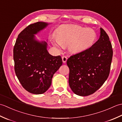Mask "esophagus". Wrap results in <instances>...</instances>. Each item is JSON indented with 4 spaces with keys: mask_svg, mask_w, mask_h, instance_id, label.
<instances>
[{
    "mask_svg": "<svg viewBox=\"0 0 122 122\" xmlns=\"http://www.w3.org/2000/svg\"><path fill=\"white\" fill-rule=\"evenodd\" d=\"M62 59L63 62L66 63V60H67V59H68V58H67V57L66 56H62Z\"/></svg>",
    "mask_w": 122,
    "mask_h": 122,
    "instance_id": "34e87169",
    "label": "esophagus"
}]
</instances>
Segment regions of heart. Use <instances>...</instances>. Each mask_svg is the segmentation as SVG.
<instances>
[{"label": "heart", "mask_w": 122, "mask_h": 122, "mask_svg": "<svg viewBox=\"0 0 122 122\" xmlns=\"http://www.w3.org/2000/svg\"><path fill=\"white\" fill-rule=\"evenodd\" d=\"M97 39V33L91 29L77 25H66L59 29L58 39L53 41L54 46L60 49L69 46L72 53H76L87 50Z\"/></svg>", "instance_id": "1"}]
</instances>
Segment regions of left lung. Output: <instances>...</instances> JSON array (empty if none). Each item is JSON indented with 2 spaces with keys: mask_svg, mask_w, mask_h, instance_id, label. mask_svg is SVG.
Masks as SVG:
<instances>
[{
  "mask_svg": "<svg viewBox=\"0 0 122 122\" xmlns=\"http://www.w3.org/2000/svg\"><path fill=\"white\" fill-rule=\"evenodd\" d=\"M100 30L99 39L92 46L67 60L69 85L76 95L85 97L93 94L109 76L112 46L107 33L102 28Z\"/></svg>",
  "mask_w": 122,
  "mask_h": 122,
  "instance_id": "obj_1",
  "label": "left lung"
}]
</instances>
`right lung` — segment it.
<instances>
[{
	"mask_svg": "<svg viewBox=\"0 0 122 122\" xmlns=\"http://www.w3.org/2000/svg\"><path fill=\"white\" fill-rule=\"evenodd\" d=\"M48 25L37 22L28 25L18 35L14 48L17 78L25 90L35 94H43L48 90L53 74L62 64L61 56L49 53L46 41L35 39L34 35Z\"/></svg>",
	"mask_w": 122,
	"mask_h": 122,
	"instance_id": "obj_1",
	"label": "right lung"
}]
</instances>
